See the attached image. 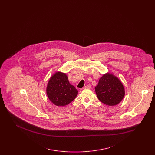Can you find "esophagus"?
Returning <instances> with one entry per match:
<instances>
[{
	"label": "esophagus",
	"mask_w": 155,
	"mask_h": 155,
	"mask_svg": "<svg viewBox=\"0 0 155 155\" xmlns=\"http://www.w3.org/2000/svg\"><path fill=\"white\" fill-rule=\"evenodd\" d=\"M91 88V87L90 85H87L85 87H84V88L85 89H90Z\"/></svg>",
	"instance_id": "obj_1"
}]
</instances>
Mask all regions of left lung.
Here are the masks:
<instances>
[{"instance_id":"obj_1","label":"left lung","mask_w":155,"mask_h":155,"mask_svg":"<svg viewBox=\"0 0 155 155\" xmlns=\"http://www.w3.org/2000/svg\"><path fill=\"white\" fill-rule=\"evenodd\" d=\"M95 89L98 99L109 106L118 104L125 95L123 83L118 77L111 73L103 74Z\"/></svg>"}]
</instances>
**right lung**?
Listing matches in <instances>:
<instances>
[{
  "instance_id": "1",
  "label": "right lung",
  "mask_w": 155,
  "mask_h": 155,
  "mask_svg": "<svg viewBox=\"0 0 155 155\" xmlns=\"http://www.w3.org/2000/svg\"><path fill=\"white\" fill-rule=\"evenodd\" d=\"M46 92L50 101L57 106H65L78 95V91L69 82L66 73L56 71L48 82Z\"/></svg>"
}]
</instances>
